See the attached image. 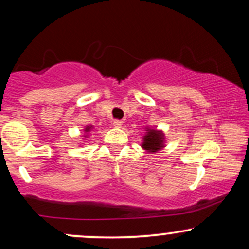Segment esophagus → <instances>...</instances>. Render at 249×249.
Segmentation results:
<instances>
[{"instance_id":"obj_1","label":"esophagus","mask_w":249,"mask_h":249,"mask_svg":"<svg viewBox=\"0 0 249 249\" xmlns=\"http://www.w3.org/2000/svg\"><path fill=\"white\" fill-rule=\"evenodd\" d=\"M113 126L115 127H122L123 126V122L122 121H118V119H117V121H113Z\"/></svg>"}]
</instances>
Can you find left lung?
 Here are the masks:
<instances>
[{
    "label": "left lung",
    "instance_id": "1",
    "mask_svg": "<svg viewBox=\"0 0 249 249\" xmlns=\"http://www.w3.org/2000/svg\"><path fill=\"white\" fill-rule=\"evenodd\" d=\"M165 137L164 133L161 131L153 130V128H147L146 134L142 137V147L145 151L150 153H154L157 151L161 150L162 147H165Z\"/></svg>",
    "mask_w": 249,
    "mask_h": 249
}]
</instances>
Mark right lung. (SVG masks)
Returning a JSON list of instances; mask_svg holds the SVG:
<instances>
[{"instance_id":"add662e5","label":"right lung","mask_w":249,"mask_h":249,"mask_svg":"<svg viewBox=\"0 0 249 249\" xmlns=\"http://www.w3.org/2000/svg\"><path fill=\"white\" fill-rule=\"evenodd\" d=\"M91 128H92V126H87V127L84 128V132H85V133L90 132V131H91ZM84 137H87V136H84Z\"/></svg>"}]
</instances>
